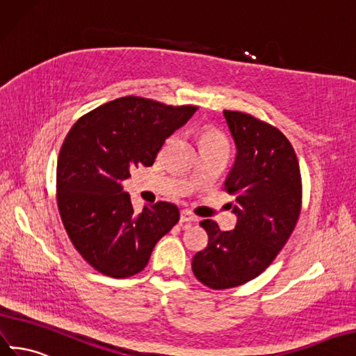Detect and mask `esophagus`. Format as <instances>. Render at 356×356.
<instances>
[{"mask_svg":"<svg viewBox=\"0 0 356 356\" xmlns=\"http://www.w3.org/2000/svg\"><path fill=\"white\" fill-rule=\"evenodd\" d=\"M198 218L192 215L189 210H181L180 211V222H188V223H194L197 222Z\"/></svg>","mask_w":356,"mask_h":356,"instance_id":"1","label":"esophagus"}]
</instances>
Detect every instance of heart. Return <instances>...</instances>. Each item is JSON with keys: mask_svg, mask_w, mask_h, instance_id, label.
<instances>
[{"mask_svg": "<svg viewBox=\"0 0 356 356\" xmlns=\"http://www.w3.org/2000/svg\"><path fill=\"white\" fill-rule=\"evenodd\" d=\"M177 140V134H172L167 138L165 146H171L175 141ZM198 141H200V147L202 150H209V149H222V150H228V140L223 136L219 129L215 127H202L198 131Z\"/></svg>", "mask_w": 356, "mask_h": 356, "instance_id": "b5f03b06", "label": "heart"}]
</instances>
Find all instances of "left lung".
I'll list each match as a JSON object with an SVG mask.
<instances>
[{
  "label": "left lung",
  "instance_id": "obj_1",
  "mask_svg": "<svg viewBox=\"0 0 356 356\" xmlns=\"http://www.w3.org/2000/svg\"><path fill=\"white\" fill-rule=\"evenodd\" d=\"M237 146L225 191L236 197L237 225L220 231L201 220L207 248L192 259L195 277L211 289L243 285L266 270L296 228L302 200L300 164L285 134L249 113L223 110Z\"/></svg>",
  "mask_w": 356,
  "mask_h": 356
}]
</instances>
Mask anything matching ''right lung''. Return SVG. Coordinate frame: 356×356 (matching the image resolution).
Segmentation results:
<instances>
[{"label": "right lung", "instance_id": "right-lung-1", "mask_svg": "<svg viewBox=\"0 0 356 356\" xmlns=\"http://www.w3.org/2000/svg\"><path fill=\"white\" fill-rule=\"evenodd\" d=\"M195 110L129 95L90 110L68 131L56 165L58 210L73 246L97 271L134 276L179 222L177 206L167 201L134 213L120 181L134 167L154 164Z\"/></svg>", "mask_w": 356, "mask_h": 356}]
</instances>
